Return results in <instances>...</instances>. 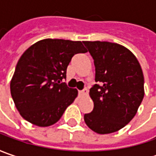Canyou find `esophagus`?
<instances>
[{
	"instance_id": "34e87169",
	"label": "esophagus",
	"mask_w": 156,
	"mask_h": 156,
	"mask_svg": "<svg viewBox=\"0 0 156 156\" xmlns=\"http://www.w3.org/2000/svg\"><path fill=\"white\" fill-rule=\"evenodd\" d=\"M87 93H88V91H87V88H84V89L79 91V95H80V96H84V95L87 94Z\"/></svg>"
}]
</instances>
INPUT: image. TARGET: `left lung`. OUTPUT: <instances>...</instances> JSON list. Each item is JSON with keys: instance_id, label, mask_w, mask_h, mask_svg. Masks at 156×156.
<instances>
[{"instance_id": "1", "label": "left lung", "mask_w": 156, "mask_h": 156, "mask_svg": "<svg viewBox=\"0 0 156 156\" xmlns=\"http://www.w3.org/2000/svg\"><path fill=\"white\" fill-rule=\"evenodd\" d=\"M94 59L95 82L89 90L94 101L84 115L87 127L97 134L116 132L134 118L144 97V77L132 52L108 41H83Z\"/></svg>"}]
</instances>
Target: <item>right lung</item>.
<instances>
[{
  "instance_id": "obj_1",
  "label": "right lung",
  "mask_w": 156,
  "mask_h": 156,
  "mask_svg": "<svg viewBox=\"0 0 156 156\" xmlns=\"http://www.w3.org/2000/svg\"><path fill=\"white\" fill-rule=\"evenodd\" d=\"M81 41L45 39L29 47L19 59L10 91L20 115L28 122L48 127L57 122L78 91L62 82L72 57L86 53Z\"/></svg>"
}]
</instances>
